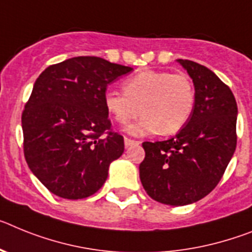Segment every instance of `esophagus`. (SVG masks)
Wrapping results in <instances>:
<instances>
[{
  "mask_svg": "<svg viewBox=\"0 0 252 252\" xmlns=\"http://www.w3.org/2000/svg\"><path fill=\"white\" fill-rule=\"evenodd\" d=\"M124 144H126V148L128 147H132V146H137V144H139L138 141H133V139L130 138H124Z\"/></svg>",
  "mask_w": 252,
  "mask_h": 252,
  "instance_id": "obj_1",
  "label": "esophagus"
}]
</instances>
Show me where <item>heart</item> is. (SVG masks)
Instances as JSON below:
<instances>
[{
    "instance_id": "heart-1",
    "label": "heart",
    "mask_w": 252,
    "mask_h": 252,
    "mask_svg": "<svg viewBox=\"0 0 252 252\" xmlns=\"http://www.w3.org/2000/svg\"><path fill=\"white\" fill-rule=\"evenodd\" d=\"M105 109L113 119L126 126L133 119L143 115L139 122L130 126L133 135L158 133L176 134L187 126L195 106V89L187 73L147 69L126 78L123 93L108 90L104 94Z\"/></svg>"
}]
</instances>
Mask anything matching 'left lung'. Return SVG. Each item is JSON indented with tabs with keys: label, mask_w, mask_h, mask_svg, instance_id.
<instances>
[{
	"label": "left lung",
	"mask_w": 252,
	"mask_h": 252,
	"mask_svg": "<svg viewBox=\"0 0 252 252\" xmlns=\"http://www.w3.org/2000/svg\"><path fill=\"white\" fill-rule=\"evenodd\" d=\"M178 62L194 84V111L174 138L143 142L146 157L139 165L148 195L175 207L198 202L217 187L237 143V104L229 87L204 65Z\"/></svg>",
	"instance_id": "8db88e82"
}]
</instances>
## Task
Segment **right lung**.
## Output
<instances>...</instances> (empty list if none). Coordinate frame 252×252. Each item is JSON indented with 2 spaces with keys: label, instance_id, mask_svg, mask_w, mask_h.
<instances>
[{
  "label": "right lung",
  "instance_id": "right-lung-1",
  "mask_svg": "<svg viewBox=\"0 0 252 252\" xmlns=\"http://www.w3.org/2000/svg\"><path fill=\"white\" fill-rule=\"evenodd\" d=\"M132 69L99 57H74L36 78L21 117L24 155L50 192L74 200L104 185L110 163L124 152V138L111 130L104 94Z\"/></svg>",
  "mask_w": 252,
  "mask_h": 252
}]
</instances>
